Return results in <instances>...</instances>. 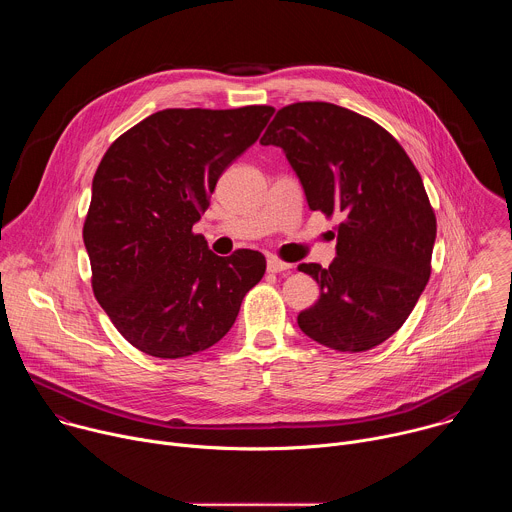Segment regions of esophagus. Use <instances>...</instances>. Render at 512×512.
Listing matches in <instances>:
<instances>
[{
  "label": "esophagus",
  "instance_id": "esophagus-1",
  "mask_svg": "<svg viewBox=\"0 0 512 512\" xmlns=\"http://www.w3.org/2000/svg\"><path fill=\"white\" fill-rule=\"evenodd\" d=\"M289 267H291L289 263H285V261H281L277 257H269L267 259V271L269 273H281V271H287Z\"/></svg>",
  "mask_w": 512,
  "mask_h": 512
}]
</instances>
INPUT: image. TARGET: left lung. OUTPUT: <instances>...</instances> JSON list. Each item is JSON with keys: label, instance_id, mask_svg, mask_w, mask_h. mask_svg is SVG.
I'll return each instance as SVG.
<instances>
[{"label": "left lung", "instance_id": "8db88e82", "mask_svg": "<svg viewBox=\"0 0 512 512\" xmlns=\"http://www.w3.org/2000/svg\"><path fill=\"white\" fill-rule=\"evenodd\" d=\"M261 143L285 152L312 210L340 216L330 267H298L320 285L298 326L338 352L379 346L409 318L431 275L435 212L417 168L379 123L324 101L279 109Z\"/></svg>", "mask_w": 512, "mask_h": 512}]
</instances>
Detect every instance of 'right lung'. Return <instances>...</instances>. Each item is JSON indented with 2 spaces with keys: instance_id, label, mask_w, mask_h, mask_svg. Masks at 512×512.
Masks as SVG:
<instances>
[{
  "instance_id": "obj_1",
  "label": "right lung",
  "mask_w": 512,
  "mask_h": 512,
  "mask_svg": "<svg viewBox=\"0 0 512 512\" xmlns=\"http://www.w3.org/2000/svg\"><path fill=\"white\" fill-rule=\"evenodd\" d=\"M273 111L164 109L105 152L83 239L95 298L137 350L182 358L210 348L261 281L259 251L218 257L192 227L218 178L257 141Z\"/></svg>"
}]
</instances>
